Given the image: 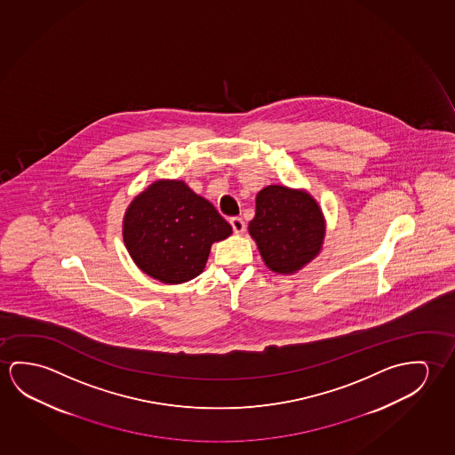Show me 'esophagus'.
Returning a JSON list of instances; mask_svg holds the SVG:
<instances>
[{
	"mask_svg": "<svg viewBox=\"0 0 455 455\" xmlns=\"http://www.w3.org/2000/svg\"><path fill=\"white\" fill-rule=\"evenodd\" d=\"M229 223H231L232 229H234V232H235V234H242V232H245V221H243L242 218L232 217L231 220H229Z\"/></svg>",
	"mask_w": 455,
	"mask_h": 455,
	"instance_id": "esophagus-1",
	"label": "esophagus"
}]
</instances>
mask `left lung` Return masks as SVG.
Listing matches in <instances>:
<instances>
[{"instance_id":"obj_1","label":"left lung","mask_w":455,"mask_h":455,"mask_svg":"<svg viewBox=\"0 0 455 455\" xmlns=\"http://www.w3.org/2000/svg\"><path fill=\"white\" fill-rule=\"evenodd\" d=\"M248 229L267 267L292 274L321 250L324 218L310 195L270 185L256 196V215Z\"/></svg>"}]
</instances>
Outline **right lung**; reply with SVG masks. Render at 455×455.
I'll return each mask as SVG.
<instances>
[{
	"label": "right lung",
	"mask_w": 455,
	"mask_h": 455,
	"mask_svg": "<svg viewBox=\"0 0 455 455\" xmlns=\"http://www.w3.org/2000/svg\"><path fill=\"white\" fill-rule=\"evenodd\" d=\"M232 234L217 209L179 180H159L124 215L123 238L140 270L159 282L185 283L203 272L210 246Z\"/></svg>",
	"instance_id": "right-lung-1"
}]
</instances>
